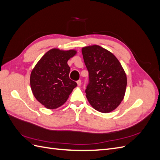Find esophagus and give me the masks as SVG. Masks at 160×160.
<instances>
[{
	"label": "esophagus",
	"mask_w": 160,
	"mask_h": 160,
	"mask_svg": "<svg viewBox=\"0 0 160 160\" xmlns=\"http://www.w3.org/2000/svg\"><path fill=\"white\" fill-rule=\"evenodd\" d=\"M77 85H78L79 87H80L81 85V80H78L77 81Z\"/></svg>",
	"instance_id": "34e87169"
}]
</instances>
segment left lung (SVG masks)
Returning a JSON list of instances; mask_svg holds the SVG:
<instances>
[{
  "instance_id": "obj_1",
  "label": "left lung",
  "mask_w": 160,
  "mask_h": 160,
  "mask_svg": "<svg viewBox=\"0 0 160 160\" xmlns=\"http://www.w3.org/2000/svg\"><path fill=\"white\" fill-rule=\"evenodd\" d=\"M82 54L89 72L87 99L95 110L109 113L123 99L126 74L113 53L99 45L83 47Z\"/></svg>"
}]
</instances>
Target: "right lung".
<instances>
[{"instance_id":"right-lung-1","label":"right lung","mask_w":160,"mask_h":160,"mask_svg":"<svg viewBox=\"0 0 160 160\" xmlns=\"http://www.w3.org/2000/svg\"><path fill=\"white\" fill-rule=\"evenodd\" d=\"M77 53L75 50L52 49L47 51L32 70L30 84L36 99L47 109L63 105L76 88V82L69 79L67 61Z\"/></svg>"}]
</instances>
